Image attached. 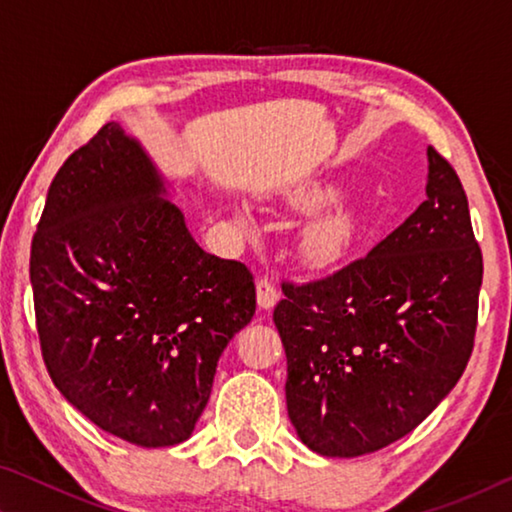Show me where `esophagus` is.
<instances>
[{
    "label": "esophagus",
    "mask_w": 512,
    "mask_h": 512,
    "mask_svg": "<svg viewBox=\"0 0 512 512\" xmlns=\"http://www.w3.org/2000/svg\"><path fill=\"white\" fill-rule=\"evenodd\" d=\"M280 300V291H277L275 284L264 277V280L257 282V305L262 309H273Z\"/></svg>",
    "instance_id": "obj_1"
}]
</instances>
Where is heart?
Masks as SVG:
<instances>
[{"instance_id": "1", "label": "heart", "mask_w": 512, "mask_h": 512, "mask_svg": "<svg viewBox=\"0 0 512 512\" xmlns=\"http://www.w3.org/2000/svg\"><path fill=\"white\" fill-rule=\"evenodd\" d=\"M329 192L320 187L305 189L298 196V203L305 207H316L325 201ZM239 221L248 223V214L239 212ZM363 225L357 210L352 205L341 203L329 207L327 212L314 216L300 232V257L307 266L329 268L341 264L359 244Z\"/></svg>"}]
</instances>
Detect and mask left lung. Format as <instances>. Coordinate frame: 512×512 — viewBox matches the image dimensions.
Here are the masks:
<instances>
[{"instance_id":"left-lung-1","label":"left lung","mask_w":512,"mask_h":512,"mask_svg":"<svg viewBox=\"0 0 512 512\" xmlns=\"http://www.w3.org/2000/svg\"><path fill=\"white\" fill-rule=\"evenodd\" d=\"M427 201L320 280L282 282L273 320L287 409L320 456H363L413 431L461 379L474 348L483 257L456 171L427 149Z\"/></svg>"}]
</instances>
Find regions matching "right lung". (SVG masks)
Wrapping results in <instances>:
<instances>
[{"instance_id": "1", "label": "right lung", "mask_w": 512, "mask_h": 512, "mask_svg": "<svg viewBox=\"0 0 512 512\" xmlns=\"http://www.w3.org/2000/svg\"><path fill=\"white\" fill-rule=\"evenodd\" d=\"M142 144L108 121L58 169L31 244L42 359L65 400L140 447L192 436L255 314L246 264L196 244Z\"/></svg>"}]
</instances>
